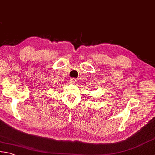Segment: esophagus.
Wrapping results in <instances>:
<instances>
[{
	"instance_id": "34e87169",
	"label": "esophagus",
	"mask_w": 155,
	"mask_h": 155,
	"mask_svg": "<svg viewBox=\"0 0 155 155\" xmlns=\"http://www.w3.org/2000/svg\"><path fill=\"white\" fill-rule=\"evenodd\" d=\"M69 81H70V83H71V84H75V82H76V80H75V78H71V79H70Z\"/></svg>"
}]
</instances>
